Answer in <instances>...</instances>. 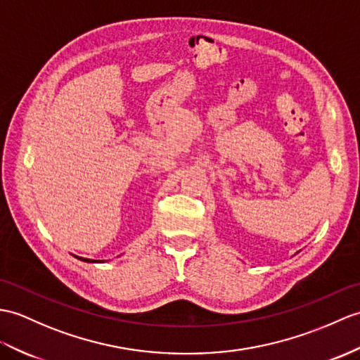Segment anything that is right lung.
Returning <instances> with one entry per match:
<instances>
[{
	"label": "right lung",
	"mask_w": 360,
	"mask_h": 360,
	"mask_svg": "<svg viewBox=\"0 0 360 360\" xmlns=\"http://www.w3.org/2000/svg\"><path fill=\"white\" fill-rule=\"evenodd\" d=\"M81 261H87V262H95V261H90V259H84V257H79Z\"/></svg>",
	"instance_id": "add662e5"
}]
</instances>
